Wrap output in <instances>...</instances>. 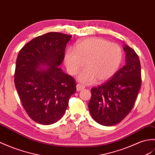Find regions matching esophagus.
Wrapping results in <instances>:
<instances>
[{
    "label": "esophagus",
    "mask_w": 155,
    "mask_h": 155,
    "mask_svg": "<svg viewBox=\"0 0 155 155\" xmlns=\"http://www.w3.org/2000/svg\"><path fill=\"white\" fill-rule=\"evenodd\" d=\"M85 88V86L84 85H82L81 84H77V91H82Z\"/></svg>",
    "instance_id": "obj_1"
}]
</instances>
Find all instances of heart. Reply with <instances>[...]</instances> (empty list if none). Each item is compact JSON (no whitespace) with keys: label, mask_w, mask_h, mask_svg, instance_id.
<instances>
[{"label":"heart","mask_w":155,"mask_h":155,"mask_svg":"<svg viewBox=\"0 0 155 155\" xmlns=\"http://www.w3.org/2000/svg\"><path fill=\"white\" fill-rule=\"evenodd\" d=\"M123 53L118 45L101 38H90L78 41L76 50L69 48L64 55V63L71 75H78L82 83L91 84L98 79L100 82L108 81L120 67Z\"/></svg>","instance_id":"heart-1"}]
</instances>
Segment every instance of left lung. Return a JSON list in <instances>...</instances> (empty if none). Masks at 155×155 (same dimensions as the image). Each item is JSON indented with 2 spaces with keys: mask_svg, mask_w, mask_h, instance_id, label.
I'll use <instances>...</instances> for the list:
<instances>
[{
  "mask_svg": "<svg viewBox=\"0 0 155 155\" xmlns=\"http://www.w3.org/2000/svg\"><path fill=\"white\" fill-rule=\"evenodd\" d=\"M126 64L110 80L91 89L90 113L100 124L112 126L123 120L134 106L141 85V64L137 54L127 45Z\"/></svg>",
  "mask_w": 155,
  "mask_h": 155,
  "instance_id": "obj_1",
  "label": "left lung"
}]
</instances>
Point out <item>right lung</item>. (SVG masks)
<instances>
[{
  "mask_svg": "<svg viewBox=\"0 0 155 155\" xmlns=\"http://www.w3.org/2000/svg\"><path fill=\"white\" fill-rule=\"evenodd\" d=\"M71 38L49 32L29 41L18 55L14 84L25 111L38 124L59 120L77 91L75 79L59 67ZM43 65L48 67L40 69Z\"/></svg>",
  "mask_w": 155,
  "mask_h": 155,
  "instance_id": "add662e5",
  "label": "right lung"
}]
</instances>
